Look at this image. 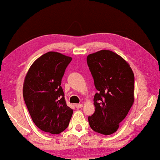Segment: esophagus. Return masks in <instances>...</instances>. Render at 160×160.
I'll use <instances>...</instances> for the list:
<instances>
[{
    "mask_svg": "<svg viewBox=\"0 0 160 160\" xmlns=\"http://www.w3.org/2000/svg\"><path fill=\"white\" fill-rule=\"evenodd\" d=\"M76 107L77 109H81V108L83 107V104H76Z\"/></svg>",
    "mask_w": 160,
    "mask_h": 160,
    "instance_id": "obj_1",
    "label": "esophagus"
}]
</instances>
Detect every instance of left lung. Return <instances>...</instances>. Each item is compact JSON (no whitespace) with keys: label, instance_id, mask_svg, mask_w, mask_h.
Here are the masks:
<instances>
[{"label":"left lung","instance_id":"8db88e82","mask_svg":"<svg viewBox=\"0 0 160 160\" xmlns=\"http://www.w3.org/2000/svg\"><path fill=\"white\" fill-rule=\"evenodd\" d=\"M87 61L98 91L94 97L95 112L88 117V123L94 132L112 134L134 103V73L124 58L109 50L89 54Z\"/></svg>","mask_w":160,"mask_h":160}]
</instances>
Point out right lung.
<instances>
[{
	"label": "right lung",
	"instance_id": "1",
	"mask_svg": "<svg viewBox=\"0 0 160 160\" xmlns=\"http://www.w3.org/2000/svg\"><path fill=\"white\" fill-rule=\"evenodd\" d=\"M72 58L50 51L34 61L24 80L23 95L31 119L47 133L67 128L73 109L66 105L61 79Z\"/></svg>",
	"mask_w": 160,
	"mask_h": 160
}]
</instances>
